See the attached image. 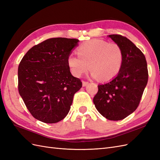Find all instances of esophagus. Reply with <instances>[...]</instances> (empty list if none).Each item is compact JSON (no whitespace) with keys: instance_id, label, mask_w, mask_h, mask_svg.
<instances>
[{"instance_id":"esophagus-1","label":"esophagus","mask_w":160,"mask_h":160,"mask_svg":"<svg viewBox=\"0 0 160 160\" xmlns=\"http://www.w3.org/2000/svg\"><path fill=\"white\" fill-rule=\"evenodd\" d=\"M82 83H83V87H85V86H87V85H88L89 82H88V81H83V82H82Z\"/></svg>"}]
</instances>
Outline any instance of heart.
Segmentation results:
<instances>
[{
    "label": "heart",
    "instance_id": "heart-1",
    "mask_svg": "<svg viewBox=\"0 0 160 160\" xmlns=\"http://www.w3.org/2000/svg\"><path fill=\"white\" fill-rule=\"evenodd\" d=\"M77 56L70 54L67 65L71 73L80 77L92 71L93 77L101 81H109L117 75L123 62V51L116 42L109 43L98 38H93L81 45L77 49Z\"/></svg>",
    "mask_w": 160,
    "mask_h": 160
}]
</instances>
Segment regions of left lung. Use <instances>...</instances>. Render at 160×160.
<instances>
[{
  "label": "left lung",
  "mask_w": 160,
  "mask_h": 160,
  "mask_svg": "<svg viewBox=\"0 0 160 160\" xmlns=\"http://www.w3.org/2000/svg\"><path fill=\"white\" fill-rule=\"evenodd\" d=\"M122 47L123 62L118 75L98 85L93 98L95 108L109 120H122L135 111L148 83V71L143 53L125 37L109 35Z\"/></svg>",
  "instance_id": "left-lung-1"
}]
</instances>
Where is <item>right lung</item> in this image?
Returning a JSON list of instances; mask_svg holds the SVG:
<instances>
[{
  "label": "right lung",
  "mask_w": 160,
  "mask_h": 160,
  "mask_svg": "<svg viewBox=\"0 0 160 160\" xmlns=\"http://www.w3.org/2000/svg\"><path fill=\"white\" fill-rule=\"evenodd\" d=\"M76 38H51L33 46L18 68V89L35 119L55 123L68 114L73 96L82 87L67 65Z\"/></svg>",
  "instance_id": "add662e5"
}]
</instances>
